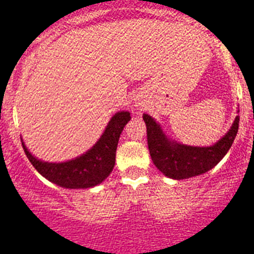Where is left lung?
I'll return each mask as SVG.
<instances>
[{
  "label": "left lung",
  "mask_w": 254,
  "mask_h": 254,
  "mask_svg": "<svg viewBox=\"0 0 254 254\" xmlns=\"http://www.w3.org/2000/svg\"><path fill=\"white\" fill-rule=\"evenodd\" d=\"M142 118L147 127V145L153 163L166 177L177 181L200 176L214 168L232 146L240 123L237 115L229 131L214 145L189 146L170 139L151 115L143 114Z\"/></svg>",
  "instance_id": "1"
}]
</instances>
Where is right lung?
I'll list each match as a JSON object with an SVG mask.
<instances>
[{
    "instance_id": "right-lung-1",
    "label": "right lung",
    "mask_w": 254,
    "mask_h": 254,
    "mask_svg": "<svg viewBox=\"0 0 254 254\" xmlns=\"http://www.w3.org/2000/svg\"><path fill=\"white\" fill-rule=\"evenodd\" d=\"M130 119L129 112L115 113L98 141L81 156L65 162L38 160L20 140L28 160L48 181L63 188L87 189L101 184L112 173L120 134Z\"/></svg>"
}]
</instances>
